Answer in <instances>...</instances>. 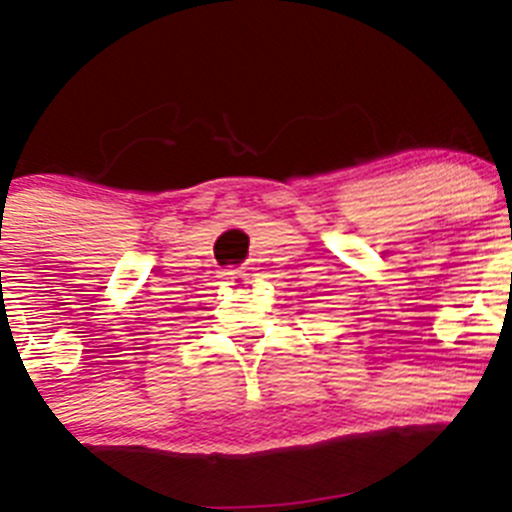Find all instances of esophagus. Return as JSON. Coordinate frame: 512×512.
Instances as JSON below:
<instances>
[{
    "label": "esophagus",
    "mask_w": 512,
    "mask_h": 512,
    "mask_svg": "<svg viewBox=\"0 0 512 512\" xmlns=\"http://www.w3.org/2000/svg\"><path fill=\"white\" fill-rule=\"evenodd\" d=\"M222 280L224 285H232V288H245L250 283V272L245 267H227L222 270Z\"/></svg>",
    "instance_id": "esophagus-1"
}]
</instances>
